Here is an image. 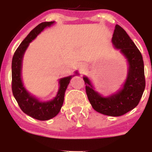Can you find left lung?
Returning <instances> with one entry per match:
<instances>
[{
	"instance_id": "obj_1",
	"label": "left lung",
	"mask_w": 152,
	"mask_h": 152,
	"mask_svg": "<svg viewBox=\"0 0 152 152\" xmlns=\"http://www.w3.org/2000/svg\"><path fill=\"white\" fill-rule=\"evenodd\" d=\"M114 46L127 59L128 74L124 85L115 94L104 97L94 90L88 78L84 76L86 93L92 107L98 113L109 116H121L136 107L140 102L145 87L142 56L125 30L115 26L113 38Z\"/></svg>"
}]
</instances>
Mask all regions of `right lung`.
<instances>
[{"mask_svg": "<svg viewBox=\"0 0 152 152\" xmlns=\"http://www.w3.org/2000/svg\"><path fill=\"white\" fill-rule=\"evenodd\" d=\"M53 23H54L53 21L43 22L37 26L23 40L15 50L12 58V89L14 97L24 113L39 121L49 120L55 117L59 113L63 104L65 93L67 85L70 83L72 77L75 76H69L59 79V89L56 97L53 100L48 102H41L37 98L32 96L23 87L21 79V69L24 53L29 43L34 39L44 28L50 26ZM75 73L78 74L77 71L75 72Z\"/></svg>", "mask_w": 152, "mask_h": 152, "instance_id": "add662e5", "label": "right lung"}]
</instances>
